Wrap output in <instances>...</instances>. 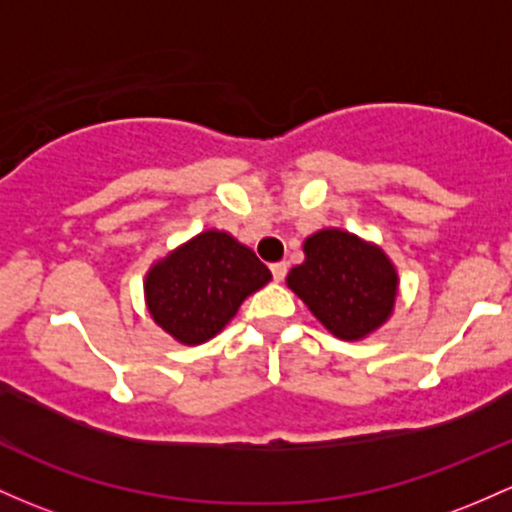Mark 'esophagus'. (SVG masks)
I'll use <instances>...</instances> for the list:
<instances>
[{"instance_id": "34e87169", "label": "esophagus", "mask_w": 512, "mask_h": 512, "mask_svg": "<svg viewBox=\"0 0 512 512\" xmlns=\"http://www.w3.org/2000/svg\"><path fill=\"white\" fill-rule=\"evenodd\" d=\"M271 273H273V278H276V280H283V278H285V273H288V263H285V261L273 263V266H271Z\"/></svg>"}]
</instances>
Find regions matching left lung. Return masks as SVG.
Returning a JSON list of instances; mask_svg holds the SVG:
<instances>
[{"instance_id": "left-lung-1", "label": "left lung", "mask_w": 512, "mask_h": 512, "mask_svg": "<svg viewBox=\"0 0 512 512\" xmlns=\"http://www.w3.org/2000/svg\"><path fill=\"white\" fill-rule=\"evenodd\" d=\"M305 261L285 283L327 332L359 342L390 320L400 278L390 256L373 241L327 227L302 241Z\"/></svg>"}]
</instances>
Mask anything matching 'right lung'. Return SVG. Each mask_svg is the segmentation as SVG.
Wrapping results in <instances>:
<instances>
[{"mask_svg":"<svg viewBox=\"0 0 512 512\" xmlns=\"http://www.w3.org/2000/svg\"><path fill=\"white\" fill-rule=\"evenodd\" d=\"M254 251L222 229H205L151 263L144 300L151 320L178 344H205L241 302L271 280Z\"/></svg>","mask_w":512,"mask_h":512,"instance_id":"1","label":"right lung"}]
</instances>
